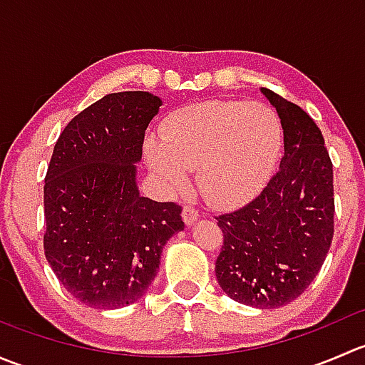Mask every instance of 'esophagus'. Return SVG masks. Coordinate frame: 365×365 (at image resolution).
Returning <instances> with one entry per match:
<instances>
[{"instance_id": "1", "label": "esophagus", "mask_w": 365, "mask_h": 365, "mask_svg": "<svg viewBox=\"0 0 365 365\" xmlns=\"http://www.w3.org/2000/svg\"><path fill=\"white\" fill-rule=\"evenodd\" d=\"M182 217H183V222H185L187 226H190V224L196 222L197 217H200V213H197V210L192 208V206H183Z\"/></svg>"}]
</instances>
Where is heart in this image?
Wrapping results in <instances>:
<instances>
[{
	"label": "heart",
	"mask_w": 365,
	"mask_h": 365,
	"mask_svg": "<svg viewBox=\"0 0 365 365\" xmlns=\"http://www.w3.org/2000/svg\"><path fill=\"white\" fill-rule=\"evenodd\" d=\"M282 123L264 104L210 101L178 109L150 138L145 157L168 194H178L197 168V185L215 206L247 203L274 173L282 148Z\"/></svg>",
	"instance_id": "heart-1"
}]
</instances>
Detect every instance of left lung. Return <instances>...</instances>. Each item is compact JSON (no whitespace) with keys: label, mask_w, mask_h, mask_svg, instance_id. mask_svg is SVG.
<instances>
[{"label":"left lung","mask_w":365,"mask_h":365,"mask_svg":"<svg viewBox=\"0 0 365 365\" xmlns=\"http://www.w3.org/2000/svg\"><path fill=\"white\" fill-rule=\"evenodd\" d=\"M279 114L284 155L259 196L217 217L215 261L227 297L257 309L289 304L314 281L334 237V173L318 125L304 109L261 88Z\"/></svg>","instance_id":"left-lung-1"}]
</instances>
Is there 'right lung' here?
<instances>
[{
  "mask_svg": "<svg viewBox=\"0 0 365 365\" xmlns=\"http://www.w3.org/2000/svg\"><path fill=\"white\" fill-rule=\"evenodd\" d=\"M162 101L109 93L81 111L54 145L43 185V251L65 289L93 309L134 304L148 292L182 206L143 197L138 162Z\"/></svg>",
  "mask_w": 365,
  "mask_h": 365,
  "instance_id": "1",
  "label": "right lung"
}]
</instances>
